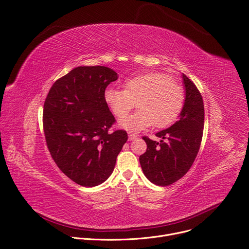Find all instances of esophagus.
<instances>
[{
	"label": "esophagus",
	"mask_w": 249,
	"mask_h": 249,
	"mask_svg": "<svg viewBox=\"0 0 249 249\" xmlns=\"http://www.w3.org/2000/svg\"><path fill=\"white\" fill-rule=\"evenodd\" d=\"M138 138V136L137 135H134V134H128V140L129 141H134V140H136Z\"/></svg>",
	"instance_id": "1"
}]
</instances>
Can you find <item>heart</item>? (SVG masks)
Instances as JSON below:
<instances>
[{"instance_id": "1", "label": "heart", "mask_w": 249, "mask_h": 249, "mask_svg": "<svg viewBox=\"0 0 249 249\" xmlns=\"http://www.w3.org/2000/svg\"><path fill=\"white\" fill-rule=\"evenodd\" d=\"M105 101L115 116L123 118L119 122L121 127L141 131L154 124L165 127L176 121L183 108L184 91L165 73L148 72L127 78L124 89H107ZM136 102L139 110L125 117Z\"/></svg>"}]
</instances>
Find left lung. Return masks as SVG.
<instances>
[{
    "mask_svg": "<svg viewBox=\"0 0 249 249\" xmlns=\"http://www.w3.org/2000/svg\"><path fill=\"white\" fill-rule=\"evenodd\" d=\"M185 100L178 122L156 134L160 142L143 138L147 152L140 157L142 170L152 183L168 186L191 168L197 157L204 127L203 98L196 85L182 74Z\"/></svg>",
    "mask_w": 249,
    "mask_h": 249,
    "instance_id": "1",
    "label": "left lung"
}]
</instances>
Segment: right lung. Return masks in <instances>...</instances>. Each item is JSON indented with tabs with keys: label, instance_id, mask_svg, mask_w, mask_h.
Returning a JSON list of instances; mask_svg holds the SVG:
<instances>
[{
	"label": "right lung",
	"instance_id": "add662e5",
	"mask_svg": "<svg viewBox=\"0 0 249 249\" xmlns=\"http://www.w3.org/2000/svg\"><path fill=\"white\" fill-rule=\"evenodd\" d=\"M118 73L106 66H78L58 79L44 104L43 128L54 162L83 187L104 183L127 141L126 131H108L114 118L105 101Z\"/></svg>",
	"mask_w": 249,
	"mask_h": 249
}]
</instances>
